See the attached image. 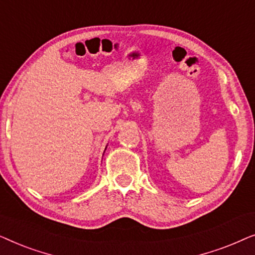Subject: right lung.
<instances>
[{
    "label": "right lung",
    "instance_id": "add662e5",
    "mask_svg": "<svg viewBox=\"0 0 255 255\" xmlns=\"http://www.w3.org/2000/svg\"><path fill=\"white\" fill-rule=\"evenodd\" d=\"M106 149H107V147H106ZM106 149H104V152H106Z\"/></svg>",
    "mask_w": 255,
    "mask_h": 255
}]
</instances>
